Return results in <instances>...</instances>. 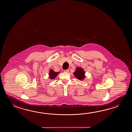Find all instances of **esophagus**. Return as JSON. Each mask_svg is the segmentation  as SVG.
Returning <instances> with one entry per match:
<instances>
[{"instance_id":"1","label":"esophagus","mask_w":132,"mask_h":132,"mask_svg":"<svg viewBox=\"0 0 132 132\" xmlns=\"http://www.w3.org/2000/svg\"><path fill=\"white\" fill-rule=\"evenodd\" d=\"M69 70H64V72H66V73L69 72Z\"/></svg>"}]
</instances>
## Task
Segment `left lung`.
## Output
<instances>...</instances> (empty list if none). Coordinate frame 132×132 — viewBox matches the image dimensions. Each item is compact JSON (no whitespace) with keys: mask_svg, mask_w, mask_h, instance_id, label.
I'll return each mask as SVG.
<instances>
[{"mask_svg":"<svg viewBox=\"0 0 132 132\" xmlns=\"http://www.w3.org/2000/svg\"><path fill=\"white\" fill-rule=\"evenodd\" d=\"M73 74L75 77L80 80L84 79L85 77V71L81 67L77 68L75 72L73 73Z\"/></svg>","mask_w":132,"mask_h":132,"instance_id":"1","label":"left lung"}]
</instances>
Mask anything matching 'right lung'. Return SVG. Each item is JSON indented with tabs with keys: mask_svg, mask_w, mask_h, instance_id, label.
<instances>
[{
	"mask_svg": "<svg viewBox=\"0 0 132 132\" xmlns=\"http://www.w3.org/2000/svg\"><path fill=\"white\" fill-rule=\"evenodd\" d=\"M60 73L59 72H55L53 70L51 69L50 70V73H49V77L51 79H54L55 77H56L57 75Z\"/></svg>",
	"mask_w": 132,
	"mask_h": 132,
	"instance_id": "1",
	"label": "right lung"
}]
</instances>
